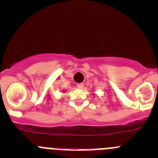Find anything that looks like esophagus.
Returning a JSON list of instances; mask_svg holds the SVG:
<instances>
[{
    "mask_svg": "<svg viewBox=\"0 0 158 158\" xmlns=\"http://www.w3.org/2000/svg\"><path fill=\"white\" fill-rule=\"evenodd\" d=\"M77 88H79V89H83L84 84L83 83H78L77 85Z\"/></svg>",
    "mask_w": 158,
    "mask_h": 158,
    "instance_id": "esophagus-1",
    "label": "esophagus"
}]
</instances>
